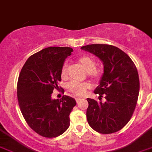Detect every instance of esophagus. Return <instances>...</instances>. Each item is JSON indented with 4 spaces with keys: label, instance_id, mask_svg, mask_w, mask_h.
Here are the masks:
<instances>
[{
    "label": "esophagus",
    "instance_id": "34e87169",
    "mask_svg": "<svg viewBox=\"0 0 152 152\" xmlns=\"http://www.w3.org/2000/svg\"><path fill=\"white\" fill-rule=\"evenodd\" d=\"M81 100H82L81 98H80V97H76V103H79V102H80Z\"/></svg>",
    "mask_w": 152,
    "mask_h": 152
}]
</instances>
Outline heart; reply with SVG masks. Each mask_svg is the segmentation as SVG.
Segmentation results:
<instances>
[{
    "mask_svg": "<svg viewBox=\"0 0 152 152\" xmlns=\"http://www.w3.org/2000/svg\"><path fill=\"white\" fill-rule=\"evenodd\" d=\"M78 62L84 68V69L87 72L88 76L92 78L98 80L103 75L104 70L102 68L96 67V62L95 58L90 56H82L78 58ZM60 76L62 79L66 80L68 78V66L66 63L62 65L60 71ZM90 87V84L87 82L80 83L72 81L68 84V90L72 94L76 96H83L86 93V90Z\"/></svg>",
    "mask_w": 152,
    "mask_h": 152,
    "instance_id": "heart-1",
    "label": "heart"
}]
</instances>
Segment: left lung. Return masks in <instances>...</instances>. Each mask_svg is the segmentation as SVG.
I'll use <instances>...</instances> for the list:
<instances>
[{"label":"left lung","instance_id":"obj_1","mask_svg":"<svg viewBox=\"0 0 152 152\" xmlns=\"http://www.w3.org/2000/svg\"><path fill=\"white\" fill-rule=\"evenodd\" d=\"M81 48L99 57L104 64V74L94 94L104 96L106 102L87 98L88 123L100 134L117 132L128 123L137 104L140 89L137 68L125 52L113 45L92 44Z\"/></svg>","mask_w":152,"mask_h":152}]
</instances>
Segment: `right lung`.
Segmentation results:
<instances>
[{
	"label": "right lung",
	"mask_w": 152,
	"mask_h": 152,
	"mask_svg": "<svg viewBox=\"0 0 152 152\" xmlns=\"http://www.w3.org/2000/svg\"><path fill=\"white\" fill-rule=\"evenodd\" d=\"M73 51L69 47H48L31 56L23 66L17 85L18 104L25 121L45 137H56L69 127V114L76 105L69 96L52 100L58 89L65 59Z\"/></svg>",
	"instance_id": "obj_1"
}]
</instances>
